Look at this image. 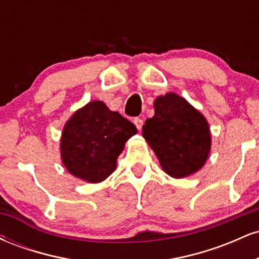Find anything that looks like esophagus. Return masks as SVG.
Masks as SVG:
<instances>
[{"instance_id": "34e87169", "label": "esophagus", "mask_w": 259, "mask_h": 259, "mask_svg": "<svg viewBox=\"0 0 259 259\" xmlns=\"http://www.w3.org/2000/svg\"><path fill=\"white\" fill-rule=\"evenodd\" d=\"M134 124H135L139 130H141L142 125H144V119H141V118H135V119H134Z\"/></svg>"}]
</instances>
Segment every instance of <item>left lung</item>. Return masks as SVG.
I'll return each instance as SVG.
<instances>
[{"label":"left lung","mask_w":259,"mask_h":259,"mask_svg":"<svg viewBox=\"0 0 259 259\" xmlns=\"http://www.w3.org/2000/svg\"><path fill=\"white\" fill-rule=\"evenodd\" d=\"M142 136L170 177H189L203 167L210 151L206 118L174 92L157 97L154 115L142 126Z\"/></svg>","instance_id":"obj_1"}]
</instances>
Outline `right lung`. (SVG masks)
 <instances>
[{"mask_svg": "<svg viewBox=\"0 0 259 259\" xmlns=\"http://www.w3.org/2000/svg\"><path fill=\"white\" fill-rule=\"evenodd\" d=\"M138 129L102 101H92L65 123L61 157L70 174L88 183H101L117 168L124 145Z\"/></svg>", "mask_w": 259, "mask_h": 259, "instance_id": "1", "label": "right lung"}]
</instances>
